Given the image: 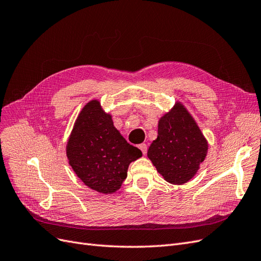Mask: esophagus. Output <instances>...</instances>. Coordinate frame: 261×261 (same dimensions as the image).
<instances>
[{"mask_svg":"<svg viewBox=\"0 0 261 261\" xmlns=\"http://www.w3.org/2000/svg\"><path fill=\"white\" fill-rule=\"evenodd\" d=\"M139 149L141 150V152H143V154H144V155L147 153V145H146V144H141V145H139Z\"/></svg>","mask_w":261,"mask_h":261,"instance_id":"esophagus-1","label":"esophagus"}]
</instances>
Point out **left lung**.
I'll return each instance as SVG.
<instances>
[{
    "label": "left lung",
    "mask_w": 261,
    "mask_h": 261,
    "mask_svg": "<svg viewBox=\"0 0 261 261\" xmlns=\"http://www.w3.org/2000/svg\"><path fill=\"white\" fill-rule=\"evenodd\" d=\"M208 153V141L187 109L176 102L158 124L148 158L163 178L174 185L192 179Z\"/></svg>",
    "instance_id": "8db88e82"
}]
</instances>
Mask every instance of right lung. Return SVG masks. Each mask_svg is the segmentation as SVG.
Here are the masks:
<instances>
[{"label": "right lung", "mask_w": 261, "mask_h": 261, "mask_svg": "<svg viewBox=\"0 0 261 261\" xmlns=\"http://www.w3.org/2000/svg\"><path fill=\"white\" fill-rule=\"evenodd\" d=\"M68 163L84 184L102 194H113L127 177L130 162L143 155L113 125L112 115L99 100H91L78 114L66 145Z\"/></svg>", "instance_id": "obj_1"}]
</instances>
